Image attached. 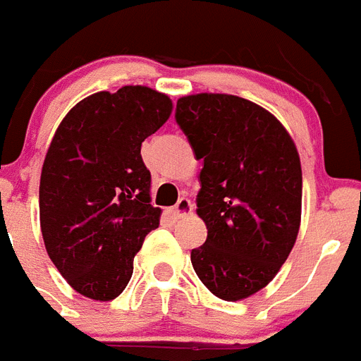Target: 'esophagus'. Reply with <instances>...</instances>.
<instances>
[{
	"instance_id": "esophagus-1",
	"label": "esophagus",
	"mask_w": 361,
	"mask_h": 361,
	"mask_svg": "<svg viewBox=\"0 0 361 361\" xmlns=\"http://www.w3.org/2000/svg\"><path fill=\"white\" fill-rule=\"evenodd\" d=\"M172 213H174L176 218H183V216H187V214L192 213V204H190V200L189 198L178 200V204L174 205Z\"/></svg>"
}]
</instances>
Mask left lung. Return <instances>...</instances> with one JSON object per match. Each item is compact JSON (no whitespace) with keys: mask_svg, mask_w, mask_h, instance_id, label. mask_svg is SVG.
Returning <instances> with one entry per match:
<instances>
[{"mask_svg":"<svg viewBox=\"0 0 361 361\" xmlns=\"http://www.w3.org/2000/svg\"><path fill=\"white\" fill-rule=\"evenodd\" d=\"M176 121L204 161L196 213L207 240L190 251V262L209 292L242 301L271 283L298 238V148L274 114L237 95L181 97Z\"/></svg>","mask_w":361,"mask_h":361,"instance_id":"8db88e82","label":"left lung"}]
</instances>
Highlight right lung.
<instances>
[{
	"mask_svg": "<svg viewBox=\"0 0 361 361\" xmlns=\"http://www.w3.org/2000/svg\"><path fill=\"white\" fill-rule=\"evenodd\" d=\"M171 114L165 93L123 86L73 106L51 139L40 176L42 237L53 264L84 298H117L145 237L159 226L141 143Z\"/></svg>",
	"mask_w": 361,
	"mask_h": 361,
	"instance_id": "add662e5",
	"label": "right lung"
}]
</instances>
